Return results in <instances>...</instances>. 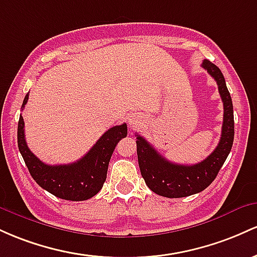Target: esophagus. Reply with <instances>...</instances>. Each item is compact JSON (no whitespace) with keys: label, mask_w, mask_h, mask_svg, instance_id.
<instances>
[{"label":"esophagus","mask_w":257,"mask_h":257,"mask_svg":"<svg viewBox=\"0 0 257 257\" xmlns=\"http://www.w3.org/2000/svg\"><path fill=\"white\" fill-rule=\"evenodd\" d=\"M128 125L131 128H137L141 125V121L137 117H130L128 119Z\"/></svg>","instance_id":"1"}]
</instances>
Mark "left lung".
Segmentation results:
<instances>
[{
    "label": "left lung",
    "instance_id": "obj_1",
    "mask_svg": "<svg viewBox=\"0 0 257 257\" xmlns=\"http://www.w3.org/2000/svg\"><path fill=\"white\" fill-rule=\"evenodd\" d=\"M217 82L223 102V123L220 142L205 160L195 165H181L166 160L154 147L137 135V157L141 174L149 189L161 197L183 198L204 191L212 183L228 157L234 140V117L229 91L221 70L210 60L201 64Z\"/></svg>",
    "mask_w": 257,
    "mask_h": 257
}]
</instances>
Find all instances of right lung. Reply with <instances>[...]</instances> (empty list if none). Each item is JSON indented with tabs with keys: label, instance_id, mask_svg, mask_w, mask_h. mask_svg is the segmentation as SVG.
Here are the masks:
<instances>
[{
	"label": "right lung",
	"instance_id": "obj_1",
	"mask_svg": "<svg viewBox=\"0 0 257 257\" xmlns=\"http://www.w3.org/2000/svg\"><path fill=\"white\" fill-rule=\"evenodd\" d=\"M29 99L24 98L22 109ZM127 136L126 123L114 126L103 135L80 160L68 165H47L29 149L24 134V119L18 122V148L29 172L40 187L60 199L87 200L102 189L111 155L121 138Z\"/></svg>",
	"mask_w": 257,
	"mask_h": 257
}]
</instances>
